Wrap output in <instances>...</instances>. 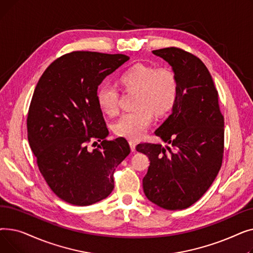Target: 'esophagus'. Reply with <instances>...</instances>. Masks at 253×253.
Segmentation results:
<instances>
[{
    "mask_svg": "<svg viewBox=\"0 0 253 253\" xmlns=\"http://www.w3.org/2000/svg\"><path fill=\"white\" fill-rule=\"evenodd\" d=\"M129 145H130L131 151L134 152L135 151V147H136V140H133V139L129 140Z\"/></svg>",
    "mask_w": 253,
    "mask_h": 253,
    "instance_id": "1",
    "label": "esophagus"
}]
</instances>
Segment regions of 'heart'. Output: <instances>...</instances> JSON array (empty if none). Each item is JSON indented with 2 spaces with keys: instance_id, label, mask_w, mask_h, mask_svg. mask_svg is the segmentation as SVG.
<instances>
[{
  "instance_id": "obj_1",
  "label": "heart",
  "mask_w": 253,
  "mask_h": 253,
  "mask_svg": "<svg viewBox=\"0 0 253 253\" xmlns=\"http://www.w3.org/2000/svg\"><path fill=\"white\" fill-rule=\"evenodd\" d=\"M117 84L123 91L134 90V110L120 117L114 124L116 134L127 138H139L153 121L154 114L161 118L168 115L177 98V79L168 69H157L137 62L128 66L117 77ZM102 113L114 116L119 110V92L102 86L96 94Z\"/></svg>"
}]
</instances>
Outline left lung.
Masks as SVG:
<instances>
[{
    "label": "left lung",
    "instance_id": "8db88e82",
    "mask_svg": "<svg viewBox=\"0 0 253 253\" xmlns=\"http://www.w3.org/2000/svg\"><path fill=\"white\" fill-rule=\"evenodd\" d=\"M153 53L172 66L178 88L172 114L155 131L170 147L149 142L136 145V151L151 161L142 188L156 205L181 210L206 193L221 167L223 116L213 80L200 58L177 47Z\"/></svg>",
    "mask_w": 253,
    "mask_h": 253
}]
</instances>
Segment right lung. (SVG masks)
<instances>
[{"label": "right lung", "instance_id": "add662e5", "mask_svg": "<svg viewBox=\"0 0 253 253\" xmlns=\"http://www.w3.org/2000/svg\"><path fill=\"white\" fill-rule=\"evenodd\" d=\"M128 59L124 54L73 51L53 61L36 86L26 120L28 138L40 172L64 202L88 206L114 190V172L130 148L124 137L106 139L109 130L96 94L105 77ZM89 144L96 149H89Z\"/></svg>", "mask_w": 253, "mask_h": 253}]
</instances>
